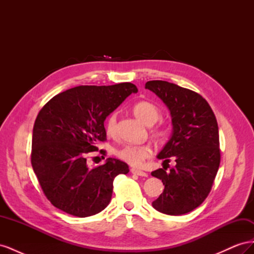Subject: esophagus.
I'll return each mask as SVG.
<instances>
[{"mask_svg": "<svg viewBox=\"0 0 254 254\" xmlns=\"http://www.w3.org/2000/svg\"><path fill=\"white\" fill-rule=\"evenodd\" d=\"M131 174L133 175H137V176H142V177H147V173H145L143 171H140V170H136V168H131Z\"/></svg>", "mask_w": 254, "mask_h": 254, "instance_id": "obj_1", "label": "esophagus"}]
</instances>
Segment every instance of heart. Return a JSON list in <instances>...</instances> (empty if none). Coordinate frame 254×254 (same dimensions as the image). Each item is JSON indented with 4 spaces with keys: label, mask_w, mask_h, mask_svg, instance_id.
I'll return each mask as SVG.
<instances>
[{
    "label": "heart",
    "mask_w": 254,
    "mask_h": 254,
    "mask_svg": "<svg viewBox=\"0 0 254 254\" xmlns=\"http://www.w3.org/2000/svg\"><path fill=\"white\" fill-rule=\"evenodd\" d=\"M132 111L135 117L147 126H152L161 117V112L158 107L147 101L136 103L133 106ZM117 120L115 113H112L107 119L106 132L109 136H114L117 133ZM168 132H170V128L163 123L152 126L150 129L151 135L157 140H164L168 135ZM114 155L129 165L140 166L146 159L150 158L151 148L148 145H124L115 149Z\"/></svg>",
    "instance_id": "1"
}]
</instances>
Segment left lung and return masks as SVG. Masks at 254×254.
Here are the masks:
<instances>
[{
    "instance_id": "1",
    "label": "left lung",
    "mask_w": 254,
    "mask_h": 254,
    "mask_svg": "<svg viewBox=\"0 0 254 254\" xmlns=\"http://www.w3.org/2000/svg\"><path fill=\"white\" fill-rule=\"evenodd\" d=\"M145 88L158 95L171 111L173 134L158 155L175 167L153 171L164 190L152 206L163 214L182 215L200 205L211 191L220 163L219 133L209 103L196 92L164 80H150Z\"/></svg>"
}]
</instances>
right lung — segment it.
Here are the masks:
<instances>
[{"label": "right lung", "mask_w": 254, "mask_h": 254, "mask_svg": "<svg viewBox=\"0 0 254 254\" xmlns=\"http://www.w3.org/2000/svg\"><path fill=\"white\" fill-rule=\"evenodd\" d=\"M136 92L131 82L79 86L55 95L38 113L30 161L44 195L57 209L88 217L109 204L114 178L127 174L129 166L108 158L104 165L89 167L87 156L106 141V118Z\"/></svg>", "instance_id": "obj_1"}]
</instances>
